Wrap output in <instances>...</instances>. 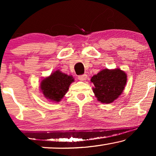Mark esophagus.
<instances>
[{"mask_svg": "<svg viewBox=\"0 0 156 156\" xmlns=\"http://www.w3.org/2000/svg\"><path fill=\"white\" fill-rule=\"evenodd\" d=\"M87 74H82V75H80L78 76V79L80 80V81H82V82H84L87 80Z\"/></svg>", "mask_w": 156, "mask_h": 156, "instance_id": "obj_1", "label": "esophagus"}]
</instances>
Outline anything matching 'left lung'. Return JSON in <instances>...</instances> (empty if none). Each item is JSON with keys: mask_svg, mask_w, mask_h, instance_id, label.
<instances>
[{"mask_svg": "<svg viewBox=\"0 0 156 156\" xmlns=\"http://www.w3.org/2000/svg\"><path fill=\"white\" fill-rule=\"evenodd\" d=\"M127 75L119 68L104 69L91 79L94 85L93 91L97 100L104 104L112 103L122 94L126 84Z\"/></svg>", "mask_w": 156, "mask_h": 156, "instance_id": "left-lung-1", "label": "left lung"}]
</instances>
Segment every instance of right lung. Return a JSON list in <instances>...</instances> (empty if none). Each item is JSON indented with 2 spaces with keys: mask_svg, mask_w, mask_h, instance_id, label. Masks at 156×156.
<instances>
[{
  "mask_svg": "<svg viewBox=\"0 0 156 156\" xmlns=\"http://www.w3.org/2000/svg\"><path fill=\"white\" fill-rule=\"evenodd\" d=\"M74 82L73 76L57 70L40 83L44 97L51 101L59 102L67 92L69 85Z\"/></svg>",
  "mask_w": 156,
  "mask_h": 156,
  "instance_id": "obj_1",
  "label": "right lung"
}]
</instances>
